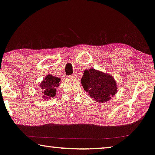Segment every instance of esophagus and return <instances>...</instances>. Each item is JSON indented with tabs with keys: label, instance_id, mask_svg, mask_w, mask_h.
Instances as JSON below:
<instances>
[{
	"label": "esophagus",
	"instance_id": "obj_1",
	"mask_svg": "<svg viewBox=\"0 0 155 155\" xmlns=\"http://www.w3.org/2000/svg\"><path fill=\"white\" fill-rule=\"evenodd\" d=\"M70 78H76V74H71L70 76Z\"/></svg>",
	"mask_w": 155,
	"mask_h": 155
}]
</instances>
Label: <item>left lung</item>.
I'll return each mask as SVG.
<instances>
[{
    "instance_id": "8db88e82",
    "label": "left lung",
    "mask_w": 155,
    "mask_h": 155,
    "mask_svg": "<svg viewBox=\"0 0 155 155\" xmlns=\"http://www.w3.org/2000/svg\"><path fill=\"white\" fill-rule=\"evenodd\" d=\"M81 84L89 95L98 102L108 101L117 92L116 82L113 77L94 69L84 71Z\"/></svg>"
}]
</instances>
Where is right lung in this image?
<instances>
[{"instance_id": "right-lung-1", "label": "right lung", "mask_w": 155, "mask_h": 155, "mask_svg": "<svg viewBox=\"0 0 155 155\" xmlns=\"http://www.w3.org/2000/svg\"><path fill=\"white\" fill-rule=\"evenodd\" d=\"M60 80V78L54 77L52 75H48L45 78L40 84L44 97L47 99L55 97L57 87L59 86Z\"/></svg>"}]
</instances>
